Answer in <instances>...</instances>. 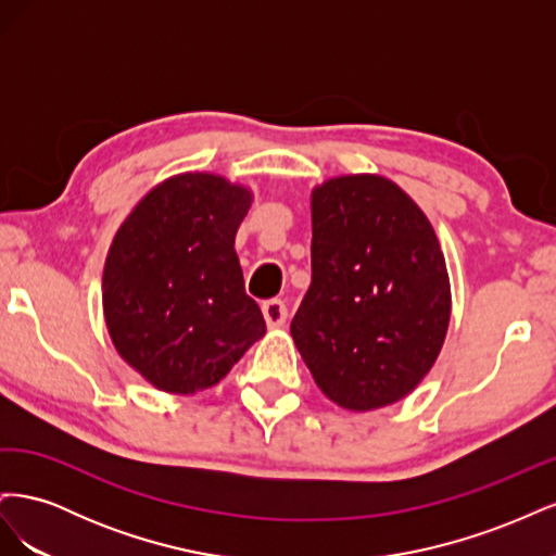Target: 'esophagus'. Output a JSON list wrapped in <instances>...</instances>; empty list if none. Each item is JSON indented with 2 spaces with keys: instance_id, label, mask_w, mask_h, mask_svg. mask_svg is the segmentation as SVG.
I'll return each mask as SVG.
<instances>
[{
  "instance_id": "1",
  "label": "esophagus",
  "mask_w": 556,
  "mask_h": 556,
  "mask_svg": "<svg viewBox=\"0 0 556 556\" xmlns=\"http://www.w3.org/2000/svg\"><path fill=\"white\" fill-rule=\"evenodd\" d=\"M262 313H264L266 325L271 327V329L282 327L285 319H288V306H285L280 299H268V301H264Z\"/></svg>"
}]
</instances>
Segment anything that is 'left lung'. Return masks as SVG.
<instances>
[{
  "instance_id": "1",
  "label": "left lung",
  "mask_w": 556,
  "mask_h": 556,
  "mask_svg": "<svg viewBox=\"0 0 556 556\" xmlns=\"http://www.w3.org/2000/svg\"><path fill=\"white\" fill-rule=\"evenodd\" d=\"M313 280L290 331L336 406L368 413L408 396L441 355L452 313L439 237L378 174L336 176L311 194Z\"/></svg>"
}]
</instances>
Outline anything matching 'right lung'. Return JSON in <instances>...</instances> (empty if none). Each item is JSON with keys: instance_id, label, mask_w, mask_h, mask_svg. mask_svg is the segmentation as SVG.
I'll list each match as a JSON object with an SVG mask.
<instances>
[{"instance_id": "obj_1", "label": "right lung", "mask_w": 556, "mask_h": 556, "mask_svg": "<svg viewBox=\"0 0 556 556\" xmlns=\"http://www.w3.org/2000/svg\"><path fill=\"white\" fill-rule=\"evenodd\" d=\"M250 204L245 185L185 172L155 185L115 231L102 278L106 329L160 392L208 390L266 333L233 250Z\"/></svg>"}]
</instances>
